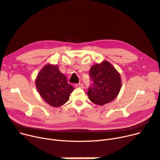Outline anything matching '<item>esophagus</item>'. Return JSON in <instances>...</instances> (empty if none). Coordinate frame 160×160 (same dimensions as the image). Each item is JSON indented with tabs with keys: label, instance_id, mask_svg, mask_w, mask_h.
I'll use <instances>...</instances> for the list:
<instances>
[{
	"label": "esophagus",
	"instance_id": "obj_1",
	"mask_svg": "<svg viewBox=\"0 0 160 160\" xmlns=\"http://www.w3.org/2000/svg\"><path fill=\"white\" fill-rule=\"evenodd\" d=\"M76 88H84V84H82V83H79V84H76Z\"/></svg>",
	"mask_w": 160,
	"mask_h": 160
}]
</instances>
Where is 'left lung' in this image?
<instances>
[{
	"label": "left lung",
	"mask_w": 160,
	"mask_h": 160,
	"mask_svg": "<svg viewBox=\"0 0 160 160\" xmlns=\"http://www.w3.org/2000/svg\"><path fill=\"white\" fill-rule=\"evenodd\" d=\"M89 73L92 83L87 93L90 101L102 106L116 99L122 81L120 74L112 65L104 61L92 67Z\"/></svg>",
	"instance_id": "obj_1"
}]
</instances>
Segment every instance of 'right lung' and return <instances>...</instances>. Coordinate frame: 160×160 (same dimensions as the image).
I'll return each mask as SVG.
<instances>
[{
	"instance_id": "right-lung-1",
	"label": "right lung",
	"mask_w": 160,
	"mask_h": 160,
	"mask_svg": "<svg viewBox=\"0 0 160 160\" xmlns=\"http://www.w3.org/2000/svg\"><path fill=\"white\" fill-rule=\"evenodd\" d=\"M36 86L42 98L53 107L64 105L74 90L59 68L52 65H46L40 71L36 79Z\"/></svg>"
}]
</instances>
